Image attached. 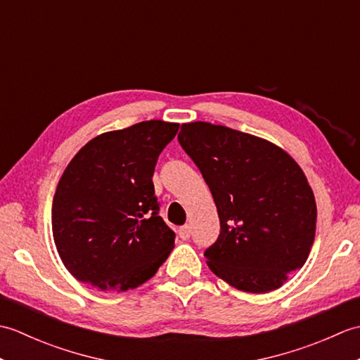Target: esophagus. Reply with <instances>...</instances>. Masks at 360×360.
I'll return each instance as SVG.
<instances>
[{
	"mask_svg": "<svg viewBox=\"0 0 360 360\" xmlns=\"http://www.w3.org/2000/svg\"><path fill=\"white\" fill-rule=\"evenodd\" d=\"M190 235H192V229H190V226H184V227L179 229L181 240H188Z\"/></svg>",
	"mask_w": 360,
	"mask_h": 360,
	"instance_id": "1",
	"label": "esophagus"
}]
</instances>
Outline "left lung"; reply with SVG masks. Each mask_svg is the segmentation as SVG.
<instances>
[{
    "mask_svg": "<svg viewBox=\"0 0 360 360\" xmlns=\"http://www.w3.org/2000/svg\"><path fill=\"white\" fill-rule=\"evenodd\" d=\"M178 139L218 209L221 232L204 254L210 271L244 292L283 286L316 236V198L300 165L278 145L209 122L182 124Z\"/></svg>",
    "mask_w": 360,
    "mask_h": 360,
    "instance_id": "left-lung-1",
    "label": "left lung"
}]
</instances>
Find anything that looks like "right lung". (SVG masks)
<instances>
[{"label":"right lung","instance_id":"obj_1","mask_svg":"<svg viewBox=\"0 0 360 360\" xmlns=\"http://www.w3.org/2000/svg\"><path fill=\"white\" fill-rule=\"evenodd\" d=\"M179 124L145 120L91 139L63 172L52 202L60 258L80 281L101 290L141 286L174 248L158 215L153 173Z\"/></svg>","mask_w":360,"mask_h":360}]
</instances>
